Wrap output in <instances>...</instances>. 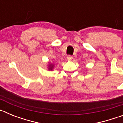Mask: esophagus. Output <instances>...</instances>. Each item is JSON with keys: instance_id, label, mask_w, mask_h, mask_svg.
I'll use <instances>...</instances> for the list:
<instances>
[{"instance_id": "1", "label": "esophagus", "mask_w": 123, "mask_h": 123, "mask_svg": "<svg viewBox=\"0 0 123 123\" xmlns=\"http://www.w3.org/2000/svg\"><path fill=\"white\" fill-rule=\"evenodd\" d=\"M72 59H73V56H71V55H68V56H67V60H68V61H71Z\"/></svg>"}]
</instances>
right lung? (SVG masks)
Masks as SVG:
<instances>
[{
    "label": "right lung",
    "instance_id": "right-lung-1",
    "mask_svg": "<svg viewBox=\"0 0 123 123\" xmlns=\"http://www.w3.org/2000/svg\"><path fill=\"white\" fill-rule=\"evenodd\" d=\"M54 65L52 63H49L48 65V69L50 70V71H52L54 69Z\"/></svg>",
    "mask_w": 123,
    "mask_h": 123
}]
</instances>
